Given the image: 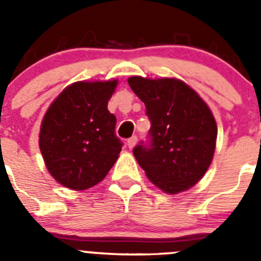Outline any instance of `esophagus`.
<instances>
[{
    "instance_id": "obj_1",
    "label": "esophagus",
    "mask_w": 261,
    "mask_h": 261,
    "mask_svg": "<svg viewBox=\"0 0 261 261\" xmlns=\"http://www.w3.org/2000/svg\"><path fill=\"white\" fill-rule=\"evenodd\" d=\"M136 144H137V137H136V136L128 138V141H126V145H128L129 149H133V147L136 146Z\"/></svg>"
}]
</instances>
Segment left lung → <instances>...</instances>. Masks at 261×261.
Here are the masks:
<instances>
[{
    "mask_svg": "<svg viewBox=\"0 0 261 261\" xmlns=\"http://www.w3.org/2000/svg\"><path fill=\"white\" fill-rule=\"evenodd\" d=\"M128 84L150 119L149 146L133 149L149 180L168 195L184 192L208 171L217 141L211 108L195 90L177 78L133 75Z\"/></svg>",
    "mask_w": 261,
    "mask_h": 261,
    "instance_id": "8db88e82",
    "label": "left lung"
}]
</instances>
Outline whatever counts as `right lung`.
I'll return each instance as SVG.
<instances>
[{
  "mask_svg": "<svg viewBox=\"0 0 261 261\" xmlns=\"http://www.w3.org/2000/svg\"><path fill=\"white\" fill-rule=\"evenodd\" d=\"M117 80L78 81L62 90L41 120L39 147L61 186L84 191L100 183L119 158L116 117L107 110Z\"/></svg>",
  "mask_w": 261,
  "mask_h": 261,
  "instance_id": "1",
  "label": "right lung"
}]
</instances>
